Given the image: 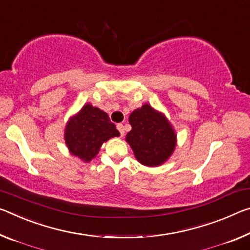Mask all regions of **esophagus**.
I'll use <instances>...</instances> for the list:
<instances>
[{
	"label": "esophagus",
	"mask_w": 250,
	"mask_h": 250,
	"mask_svg": "<svg viewBox=\"0 0 250 250\" xmlns=\"http://www.w3.org/2000/svg\"><path fill=\"white\" fill-rule=\"evenodd\" d=\"M117 129L119 130V132H120L121 136H124V134H125V126H124V125L118 124L117 125Z\"/></svg>",
	"instance_id": "esophagus-1"
}]
</instances>
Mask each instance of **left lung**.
I'll list each match as a JSON object with an SVG mask.
<instances>
[{"instance_id": "left-lung-1", "label": "left lung", "mask_w": 250, "mask_h": 250, "mask_svg": "<svg viewBox=\"0 0 250 250\" xmlns=\"http://www.w3.org/2000/svg\"><path fill=\"white\" fill-rule=\"evenodd\" d=\"M132 129L125 136L136 159L146 167L164 165L175 151L177 134L165 113L149 104L133 110L129 116Z\"/></svg>"}]
</instances>
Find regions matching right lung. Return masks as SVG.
I'll list each match as a JSON object with an SVG mask.
<instances>
[{"instance_id":"right-lung-1","label":"right lung","mask_w":250,"mask_h":250,"mask_svg":"<svg viewBox=\"0 0 250 250\" xmlns=\"http://www.w3.org/2000/svg\"><path fill=\"white\" fill-rule=\"evenodd\" d=\"M119 136L120 132L108 114L90 104H85L71 117L64 129V140L70 153L84 162L94 159L104 142Z\"/></svg>"}]
</instances>
